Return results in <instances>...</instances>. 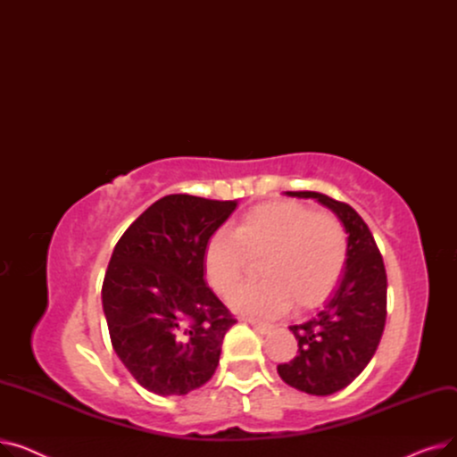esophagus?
<instances>
[{"mask_svg":"<svg viewBox=\"0 0 457 457\" xmlns=\"http://www.w3.org/2000/svg\"><path fill=\"white\" fill-rule=\"evenodd\" d=\"M250 326H252L257 333H261V335H265V333H269V331H272V329H274V326H272V324L255 322V320H250Z\"/></svg>","mask_w":457,"mask_h":457,"instance_id":"34e87169","label":"esophagus"}]
</instances>
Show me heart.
<instances>
[{"instance_id": "1", "label": "heart", "mask_w": 457, "mask_h": 457, "mask_svg": "<svg viewBox=\"0 0 457 457\" xmlns=\"http://www.w3.org/2000/svg\"><path fill=\"white\" fill-rule=\"evenodd\" d=\"M261 259L257 283L229 296L235 313L270 319L295 303L311 309L339 283L348 261V233L337 216L278 202L248 211L233 231H214L204 248V270L214 293L228 296L248 261Z\"/></svg>"}]
</instances>
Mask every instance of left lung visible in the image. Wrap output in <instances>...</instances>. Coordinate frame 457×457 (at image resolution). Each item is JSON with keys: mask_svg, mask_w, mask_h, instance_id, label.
<instances>
[{"mask_svg": "<svg viewBox=\"0 0 457 457\" xmlns=\"http://www.w3.org/2000/svg\"><path fill=\"white\" fill-rule=\"evenodd\" d=\"M287 196L317 200L339 216L348 233V261L337 289L313 319L289 328L298 353L278 365L287 386L328 396L350 386L376 353L387 319V274L369 226L348 204L311 190Z\"/></svg>", "mask_w": 457, "mask_h": 457, "instance_id": "left-lung-1", "label": "left lung"}]
</instances>
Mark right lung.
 Here are the masks:
<instances>
[{
	"label": "right lung",
	"instance_id": "right-lung-1",
	"mask_svg": "<svg viewBox=\"0 0 457 457\" xmlns=\"http://www.w3.org/2000/svg\"><path fill=\"white\" fill-rule=\"evenodd\" d=\"M235 207V200L164 196L112 250L102 287L111 343L150 393L187 395L219 367L237 320L204 279V248Z\"/></svg>",
	"mask_w": 457,
	"mask_h": 457
}]
</instances>
